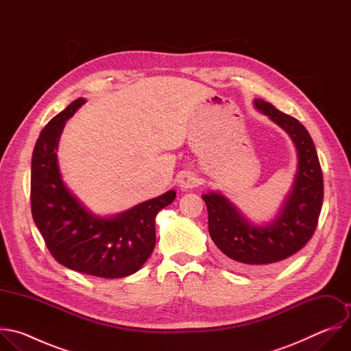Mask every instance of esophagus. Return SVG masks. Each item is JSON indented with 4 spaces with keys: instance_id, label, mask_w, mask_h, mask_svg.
I'll list each match as a JSON object with an SVG mask.
<instances>
[{
    "instance_id": "esophagus-1",
    "label": "esophagus",
    "mask_w": 351,
    "mask_h": 351,
    "mask_svg": "<svg viewBox=\"0 0 351 351\" xmlns=\"http://www.w3.org/2000/svg\"><path fill=\"white\" fill-rule=\"evenodd\" d=\"M178 184L180 189L183 190H187V189H191V187H195L198 184V178L193 173V172H189V171H184L179 175L178 178Z\"/></svg>"
}]
</instances>
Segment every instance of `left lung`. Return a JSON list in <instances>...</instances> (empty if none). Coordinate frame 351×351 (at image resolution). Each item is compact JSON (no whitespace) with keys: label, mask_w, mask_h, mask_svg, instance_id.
<instances>
[{"label":"left lung","mask_w":351,"mask_h":351,"mask_svg":"<svg viewBox=\"0 0 351 351\" xmlns=\"http://www.w3.org/2000/svg\"><path fill=\"white\" fill-rule=\"evenodd\" d=\"M254 108L289 134L297 152V171L282 207L268 223L253 222L219 191L202 195L213 241L229 267L241 272L275 268L302 250L315 232L324 199L322 171L307 129L261 98L254 99Z\"/></svg>","instance_id":"8db88e82"}]
</instances>
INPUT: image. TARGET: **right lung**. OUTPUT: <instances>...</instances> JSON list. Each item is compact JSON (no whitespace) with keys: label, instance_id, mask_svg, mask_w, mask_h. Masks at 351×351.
Returning a JSON list of instances; mask_svg holds the SVG:
<instances>
[{"label":"right lung","instance_id":"1","mask_svg":"<svg viewBox=\"0 0 351 351\" xmlns=\"http://www.w3.org/2000/svg\"><path fill=\"white\" fill-rule=\"evenodd\" d=\"M86 103L77 98L41 130L32 157V215L49 253L64 267L106 279L137 272L156 247V217L175 190L110 217L91 213L68 189L58 164L65 123Z\"/></svg>","mask_w":351,"mask_h":351}]
</instances>
